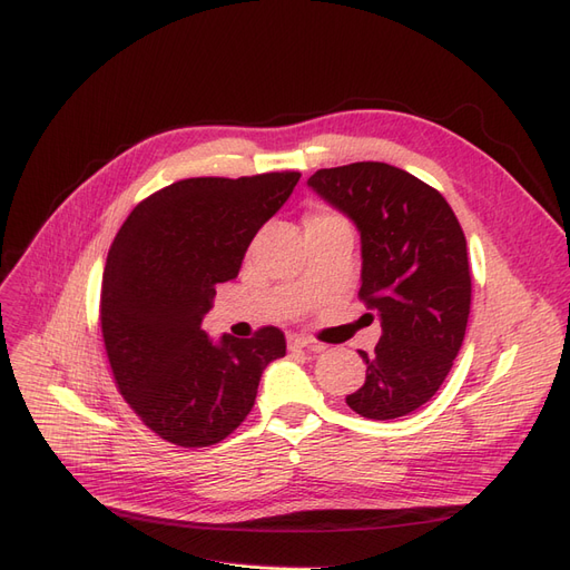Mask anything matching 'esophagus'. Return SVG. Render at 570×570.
<instances>
[{
  "label": "esophagus",
  "mask_w": 570,
  "mask_h": 570,
  "mask_svg": "<svg viewBox=\"0 0 570 570\" xmlns=\"http://www.w3.org/2000/svg\"><path fill=\"white\" fill-rule=\"evenodd\" d=\"M287 347H289L292 352H297V350H312V352H321V350H323V344L314 342L312 337H304V335H289V337H287Z\"/></svg>",
  "instance_id": "obj_1"
}]
</instances>
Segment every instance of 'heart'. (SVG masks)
<instances>
[{"label": "heart", "mask_w": 570, "mask_h": 570, "mask_svg": "<svg viewBox=\"0 0 570 570\" xmlns=\"http://www.w3.org/2000/svg\"><path fill=\"white\" fill-rule=\"evenodd\" d=\"M335 220H344V218L331 209H318L306 218V226H316V223H335Z\"/></svg>", "instance_id": "obj_1"}]
</instances>
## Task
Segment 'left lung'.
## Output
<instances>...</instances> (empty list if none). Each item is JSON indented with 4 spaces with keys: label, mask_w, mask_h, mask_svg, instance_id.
Instances as JSON below:
<instances>
[{
    "label": "left lung",
    "mask_w": 570,
    "mask_h": 570,
    "mask_svg": "<svg viewBox=\"0 0 570 570\" xmlns=\"http://www.w3.org/2000/svg\"><path fill=\"white\" fill-rule=\"evenodd\" d=\"M308 185L356 223L358 299L383 325L375 350H358L366 381L347 404L373 421L406 416L440 390L469 325L471 266L459 218L435 187L383 161L321 168Z\"/></svg>",
    "instance_id": "8db88e82"
}]
</instances>
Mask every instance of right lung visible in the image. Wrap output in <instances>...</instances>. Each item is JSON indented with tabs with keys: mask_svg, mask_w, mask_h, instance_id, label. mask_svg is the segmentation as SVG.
I'll list each match as a JSON object with an SVG mask.
<instances>
[{
	"mask_svg": "<svg viewBox=\"0 0 570 570\" xmlns=\"http://www.w3.org/2000/svg\"><path fill=\"white\" fill-rule=\"evenodd\" d=\"M299 176L178 180L137 204L114 237L101 337L118 392L161 440L185 450L226 440L252 411L264 368L285 356L278 327L214 344L202 318Z\"/></svg>",
	"mask_w": 570,
	"mask_h": 570,
	"instance_id": "right-lung-1",
	"label": "right lung"
}]
</instances>
